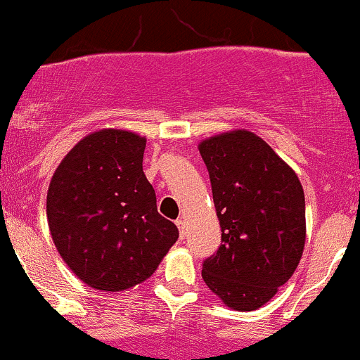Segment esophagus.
Returning <instances> with one entry per match:
<instances>
[{"instance_id": "obj_1", "label": "esophagus", "mask_w": 360, "mask_h": 360, "mask_svg": "<svg viewBox=\"0 0 360 360\" xmlns=\"http://www.w3.org/2000/svg\"><path fill=\"white\" fill-rule=\"evenodd\" d=\"M176 226L179 228V236H181V240H183V238L186 236V222H184V219L181 217L176 221Z\"/></svg>"}]
</instances>
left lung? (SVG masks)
<instances>
[{"instance_id": "8db88e82", "label": "left lung", "mask_w": 360, "mask_h": 360, "mask_svg": "<svg viewBox=\"0 0 360 360\" xmlns=\"http://www.w3.org/2000/svg\"><path fill=\"white\" fill-rule=\"evenodd\" d=\"M222 245L205 285L233 310H257L293 276L305 247V196L295 170L247 129L203 139Z\"/></svg>"}]
</instances>
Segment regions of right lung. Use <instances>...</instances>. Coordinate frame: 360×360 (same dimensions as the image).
<instances>
[{"mask_svg":"<svg viewBox=\"0 0 360 360\" xmlns=\"http://www.w3.org/2000/svg\"><path fill=\"white\" fill-rule=\"evenodd\" d=\"M146 138L126 129L84 136L56 167L48 188L50 233L63 262L100 291L146 281L179 238L157 210L143 172Z\"/></svg>","mask_w":360,"mask_h":360,"instance_id":"1","label":"right lung"}]
</instances>
